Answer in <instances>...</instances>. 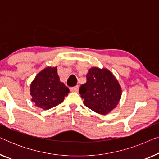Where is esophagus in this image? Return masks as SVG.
Returning a JSON list of instances; mask_svg holds the SVG:
<instances>
[{
  "label": "esophagus",
  "mask_w": 159,
  "mask_h": 159,
  "mask_svg": "<svg viewBox=\"0 0 159 159\" xmlns=\"http://www.w3.org/2000/svg\"><path fill=\"white\" fill-rule=\"evenodd\" d=\"M70 91H71V92L77 93L78 91H79V86L77 85V86H75V87H72V88H70Z\"/></svg>",
  "instance_id": "1"
}]
</instances>
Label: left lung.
<instances>
[{"label":"left lung","mask_w":159,"mask_h":159,"mask_svg":"<svg viewBox=\"0 0 159 159\" xmlns=\"http://www.w3.org/2000/svg\"><path fill=\"white\" fill-rule=\"evenodd\" d=\"M87 82L80 93L87 107L101 115L109 114L116 107L121 97V87L113 73L106 68L93 66L86 75Z\"/></svg>","instance_id":"obj_1"}]
</instances>
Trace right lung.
<instances>
[{"label":"right lung","instance_id":"right-lung-1","mask_svg":"<svg viewBox=\"0 0 159 159\" xmlns=\"http://www.w3.org/2000/svg\"><path fill=\"white\" fill-rule=\"evenodd\" d=\"M30 88L32 101L43 110H48L62 103L69 93V89L60 81L57 66H48L40 71Z\"/></svg>","mask_w":159,"mask_h":159}]
</instances>
